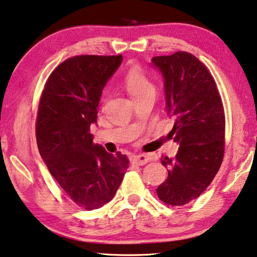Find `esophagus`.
Instances as JSON below:
<instances>
[{
	"instance_id": "1",
	"label": "esophagus",
	"mask_w": 257,
	"mask_h": 257,
	"mask_svg": "<svg viewBox=\"0 0 257 257\" xmlns=\"http://www.w3.org/2000/svg\"><path fill=\"white\" fill-rule=\"evenodd\" d=\"M150 159L151 158L148 156V154H138V156H134L132 158V162L135 165H138V166H143V165L148 164V162L150 161Z\"/></svg>"
}]
</instances>
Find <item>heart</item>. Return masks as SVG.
Returning a JSON list of instances; mask_svg holds the SVG:
<instances>
[{"instance_id": "1", "label": "heart", "mask_w": 257, "mask_h": 257, "mask_svg": "<svg viewBox=\"0 0 257 257\" xmlns=\"http://www.w3.org/2000/svg\"><path fill=\"white\" fill-rule=\"evenodd\" d=\"M125 87L133 98L146 95L149 92H154L153 84L138 68H133L128 72L125 76Z\"/></svg>"}]
</instances>
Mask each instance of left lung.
Here are the masks:
<instances>
[{"label": "left lung", "instance_id": "1", "mask_svg": "<svg viewBox=\"0 0 257 257\" xmlns=\"http://www.w3.org/2000/svg\"><path fill=\"white\" fill-rule=\"evenodd\" d=\"M164 80L166 109L175 123L169 133L180 145L176 157L161 158L168 177L157 194L167 205L183 206L198 198L217 174L224 156L225 116L213 76L185 51L153 57Z\"/></svg>", "mask_w": 257, "mask_h": 257}]
</instances>
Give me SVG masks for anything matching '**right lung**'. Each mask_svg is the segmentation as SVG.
<instances>
[{
	"mask_svg": "<svg viewBox=\"0 0 257 257\" xmlns=\"http://www.w3.org/2000/svg\"><path fill=\"white\" fill-rule=\"evenodd\" d=\"M122 56H75L51 73L41 96L36 142L44 164L77 206L98 209L119 189L129 160L93 144L101 92Z\"/></svg>",
	"mask_w": 257,
	"mask_h": 257,
	"instance_id": "right-lung-1",
	"label": "right lung"
}]
</instances>
